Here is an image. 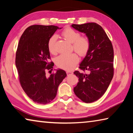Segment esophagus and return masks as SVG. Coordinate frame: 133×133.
Listing matches in <instances>:
<instances>
[{
  "label": "esophagus",
  "instance_id": "34e87169",
  "mask_svg": "<svg viewBox=\"0 0 133 133\" xmlns=\"http://www.w3.org/2000/svg\"><path fill=\"white\" fill-rule=\"evenodd\" d=\"M66 73L67 75H71V74H73V72L70 71H67Z\"/></svg>",
  "mask_w": 133,
  "mask_h": 133
}]
</instances>
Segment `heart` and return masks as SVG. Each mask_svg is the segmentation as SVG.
Returning <instances> with one entry per match:
<instances>
[{"instance_id":"1","label":"heart","mask_w":133,"mask_h":133,"mask_svg":"<svg viewBox=\"0 0 133 133\" xmlns=\"http://www.w3.org/2000/svg\"><path fill=\"white\" fill-rule=\"evenodd\" d=\"M65 39L69 42L73 43V48L76 53L81 56L86 55L90 48L89 40L86 37H80V34L77 31L71 28H67L62 33ZM57 36L53 35L50 37L48 41V49L52 54L56 53V42ZM79 58L76 53L69 55H61L56 58V63L59 68L66 70H71L77 63Z\"/></svg>"}]
</instances>
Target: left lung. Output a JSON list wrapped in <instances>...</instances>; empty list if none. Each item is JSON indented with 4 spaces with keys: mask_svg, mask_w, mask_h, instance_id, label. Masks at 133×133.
<instances>
[{
    "mask_svg": "<svg viewBox=\"0 0 133 133\" xmlns=\"http://www.w3.org/2000/svg\"><path fill=\"white\" fill-rule=\"evenodd\" d=\"M72 28L85 34L90 48L80 64V69L87 73L75 71L78 82L74 92L85 103H92L106 91L113 77L114 50L104 29L96 23L73 24Z\"/></svg>",
    "mask_w": 133,
    "mask_h": 133,
    "instance_id": "8db88e82",
    "label": "left lung"
}]
</instances>
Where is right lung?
Here are the masks:
<instances>
[{
  "mask_svg": "<svg viewBox=\"0 0 133 133\" xmlns=\"http://www.w3.org/2000/svg\"><path fill=\"white\" fill-rule=\"evenodd\" d=\"M60 29L52 25L30 26L24 30L18 44L16 66L20 83L29 97L39 104H48L55 98L58 85L67 76L60 69L49 77L46 75V70L54 66L53 62H49L48 41Z\"/></svg>",
  "mask_w": 133,
  "mask_h": 133,
  "instance_id": "add662e5",
  "label": "right lung"
}]
</instances>
